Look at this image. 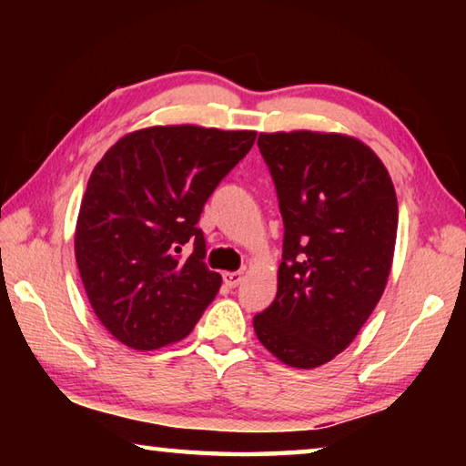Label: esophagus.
Masks as SVG:
<instances>
[{
  "mask_svg": "<svg viewBox=\"0 0 466 466\" xmlns=\"http://www.w3.org/2000/svg\"><path fill=\"white\" fill-rule=\"evenodd\" d=\"M242 281V273L240 271H226L224 273V283L228 288H236Z\"/></svg>",
  "mask_w": 466,
  "mask_h": 466,
  "instance_id": "obj_1",
  "label": "esophagus"
}]
</instances>
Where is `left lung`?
<instances>
[{
	"label": "left lung",
	"instance_id": "left-lung-1",
	"mask_svg": "<svg viewBox=\"0 0 466 466\" xmlns=\"http://www.w3.org/2000/svg\"><path fill=\"white\" fill-rule=\"evenodd\" d=\"M283 218L278 296L252 319L286 366L312 370L350 345L389 281L399 205L392 178L358 137L325 131L258 136Z\"/></svg>",
	"mask_w": 466,
	"mask_h": 466
}]
</instances>
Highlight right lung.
<instances>
[{"instance_id": "obj_1", "label": "right lung", "mask_w": 466, "mask_h": 466, "mask_svg": "<svg viewBox=\"0 0 466 466\" xmlns=\"http://www.w3.org/2000/svg\"><path fill=\"white\" fill-rule=\"evenodd\" d=\"M257 131L154 125L131 131L94 167L74 250L86 296L110 335L137 351L191 333L222 286L203 263L205 201ZM191 239L188 259L177 252Z\"/></svg>"}]
</instances>
